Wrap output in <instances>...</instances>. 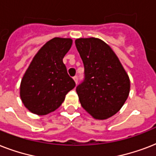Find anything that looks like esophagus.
Segmentation results:
<instances>
[{
	"label": "esophagus",
	"instance_id": "obj_1",
	"mask_svg": "<svg viewBox=\"0 0 156 156\" xmlns=\"http://www.w3.org/2000/svg\"><path fill=\"white\" fill-rule=\"evenodd\" d=\"M73 80H74V82H75L76 84H77V83H78V76H77V75L74 76V77H73Z\"/></svg>",
	"mask_w": 156,
	"mask_h": 156
}]
</instances>
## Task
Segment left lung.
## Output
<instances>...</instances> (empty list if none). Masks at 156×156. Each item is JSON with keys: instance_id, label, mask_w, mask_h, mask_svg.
<instances>
[{"instance_id": "left-lung-1", "label": "left lung", "mask_w": 156, "mask_h": 156, "mask_svg": "<svg viewBox=\"0 0 156 156\" xmlns=\"http://www.w3.org/2000/svg\"><path fill=\"white\" fill-rule=\"evenodd\" d=\"M75 45L84 66V78L76 87L81 105L94 118H108L128 98V74L111 48L100 39L81 38Z\"/></svg>"}]
</instances>
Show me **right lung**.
Listing matches in <instances>:
<instances>
[{"label": "right lung", "mask_w": 156, "mask_h": 156, "mask_svg": "<svg viewBox=\"0 0 156 156\" xmlns=\"http://www.w3.org/2000/svg\"><path fill=\"white\" fill-rule=\"evenodd\" d=\"M72 45L71 39L54 38L43 46L33 58L22 79L20 96L23 104L37 115L55 111L66 95L75 87L63 58Z\"/></svg>", "instance_id": "1"}]
</instances>
